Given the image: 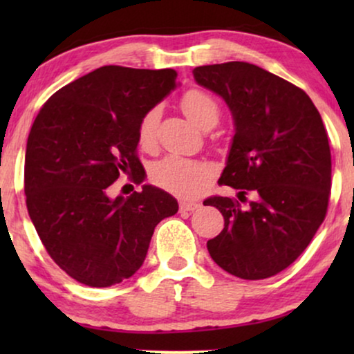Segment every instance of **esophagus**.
I'll list each match as a JSON object with an SVG mask.
<instances>
[{
	"mask_svg": "<svg viewBox=\"0 0 354 354\" xmlns=\"http://www.w3.org/2000/svg\"><path fill=\"white\" fill-rule=\"evenodd\" d=\"M200 207V203L196 201H180V211H195Z\"/></svg>",
	"mask_w": 354,
	"mask_h": 354,
	"instance_id": "34e87169",
	"label": "esophagus"
}]
</instances>
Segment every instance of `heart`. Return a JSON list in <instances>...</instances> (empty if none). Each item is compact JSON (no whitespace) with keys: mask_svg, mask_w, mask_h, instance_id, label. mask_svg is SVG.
Masks as SVG:
<instances>
[{"mask_svg":"<svg viewBox=\"0 0 354 354\" xmlns=\"http://www.w3.org/2000/svg\"><path fill=\"white\" fill-rule=\"evenodd\" d=\"M180 106L187 118L198 127H214L219 120L221 109L217 101L206 91L193 88L183 93ZM159 108H151L143 114L138 124V143L143 148L153 147L156 140ZM149 177L158 187L177 196H193L201 190L207 177V167L195 159L171 154L159 159L149 169Z\"/></svg>","mask_w":354,"mask_h":354,"instance_id":"1","label":"heart"}]
</instances>
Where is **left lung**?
<instances>
[{
	"instance_id": "obj_1",
	"label": "left lung",
	"mask_w": 354,
	"mask_h": 354,
	"mask_svg": "<svg viewBox=\"0 0 354 354\" xmlns=\"http://www.w3.org/2000/svg\"><path fill=\"white\" fill-rule=\"evenodd\" d=\"M193 77L225 101L235 127L221 183L239 190V200L205 201L224 216L207 251L235 277H272L306 250L326 217L332 159L321 114L301 88L250 62L200 66ZM248 191L257 201L241 208Z\"/></svg>"
}]
</instances>
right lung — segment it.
<instances>
[{
  "label": "right lung",
  "instance_id": "right-lung-1",
  "mask_svg": "<svg viewBox=\"0 0 354 354\" xmlns=\"http://www.w3.org/2000/svg\"><path fill=\"white\" fill-rule=\"evenodd\" d=\"M174 69L103 66L57 90L27 140V209L53 261L77 282L111 287L147 258L154 227L178 211L161 188L108 195L120 174L145 180L138 124L177 86Z\"/></svg>",
  "mask_w": 354,
  "mask_h": 354
}]
</instances>
